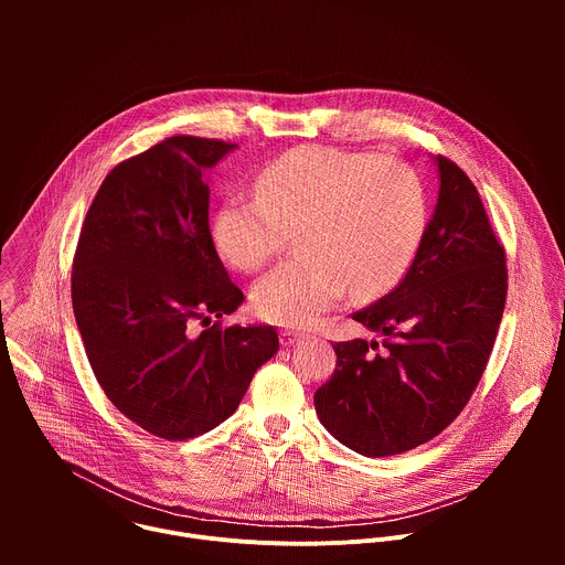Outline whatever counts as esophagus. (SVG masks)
Listing matches in <instances>:
<instances>
[{
	"instance_id": "34e87169",
	"label": "esophagus",
	"mask_w": 565,
	"mask_h": 565,
	"mask_svg": "<svg viewBox=\"0 0 565 565\" xmlns=\"http://www.w3.org/2000/svg\"><path fill=\"white\" fill-rule=\"evenodd\" d=\"M301 338H303V335L297 333V331H281V335H279L281 347H292V344H297Z\"/></svg>"
}]
</instances>
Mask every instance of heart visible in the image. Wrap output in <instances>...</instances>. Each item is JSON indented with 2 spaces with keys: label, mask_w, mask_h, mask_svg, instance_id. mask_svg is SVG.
<instances>
[{
  "label": "heart",
  "mask_w": 565,
  "mask_h": 565,
  "mask_svg": "<svg viewBox=\"0 0 565 565\" xmlns=\"http://www.w3.org/2000/svg\"><path fill=\"white\" fill-rule=\"evenodd\" d=\"M255 190L257 199L221 203L212 238L230 266L255 273L297 232L301 253L253 288L257 315L273 324L310 327L349 288L362 299L391 290L420 248L425 188L397 158L299 147L273 160Z\"/></svg>",
  "instance_id": "1"
}]
</instances>
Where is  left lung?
Here are the masks:
<instances>
[{"mask_svg":"<svg viewBox=\"0 0 565 565\" xmlns=\"http://www.w3.org/2000/svg\"><path fill=\"white\" fill-rule=\"evenodd\" d=\"M440 190L414 264L353 315L377 342L333 344L338 366L315 393L319 423L369 456L409 451L454 423L486 371L508 295L505 250L469 177L436 156Z\"/></svg>","mask_w":565,"mask_h":565,"instance_id":"left-lung-1","label":"left lung"}]
</instances>
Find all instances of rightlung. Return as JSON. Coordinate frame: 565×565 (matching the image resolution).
Here are the masks:
<instances>
[{
	"label": "right lung",
	"mask_w": 565,
	"mask_h": 565,
	"mask_svg": "<svg viewBox=\"0 0 565 565\" xmlns=\"http://www.w3.org/2000/svg\"><path fill=\"white\" fill-rule=\"evenodd\" d=\"M236 145L172 136L122 160L79 232L71 299L98 384L145 431L188 440L227 420L279 351L273 327H210L244 292L210 234L205 172ZM192 320L209 329L192 334Z\"/></svg>",
	"instance_id": "right-lung-1"
}]
</instances>
